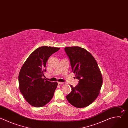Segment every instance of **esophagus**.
Wrapping results in <instances>:
<instances>
[{
	"mask_svg": "<svg viewBox=\"0 0 128 128\" xmlns=\"http://www.w3.org/2000/svg\"><path fill=\"white\" fill-rule=\"evenodd\" d=\"M58 84L59 85H62V84H65V83L64 82H58Z\"/></svg>",
	"mask_w": 128,
	"mask_h": 128,
	"instance_id": "obj_1",
	"label": "esophagus"
}]
</instances>
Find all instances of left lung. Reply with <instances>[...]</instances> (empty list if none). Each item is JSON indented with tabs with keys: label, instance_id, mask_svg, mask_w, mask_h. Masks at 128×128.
Masks as SVG:
<instances>
[{
	"label": "left lung",
	"instance_id": "obj_1",
	"mask_svg": "<svg viewBox=\"0 0 128 128\" xmlns=\"http://www.w3.org/2000/svg\"><path fill=\"white\" fill-rule=\"evenodd\" d=\"M65 51L68 56L73 72L79 80L78 85L73 87L66 96L68 102L77 108L90 104L97 98L102 84V77L93 56L80 47H68Z\"/></svg>",
	"mask_w": 128,
	"mask_h": 128
}]
</instances>
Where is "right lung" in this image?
Returning <instances> with one entry per match:
<instances>
[{"mask_svg": "<svg viewBox=\"0 0 128 128\" xmlns=\"http://www.w3.org/2000/svg\"><path fill=\"white\" fill-rule=\"evenodd\" d=\"M60 48L42 46L36 49L28 58L19 73L20 92L31 106L40 108L47 104L54 96L58 83L42 78L47 61Z\"/></svg>", "mask_w": 128, "mask_h": 128, "instance_id": "right-lung-1", "label": "right lung"}]
</instances>
